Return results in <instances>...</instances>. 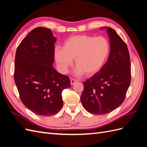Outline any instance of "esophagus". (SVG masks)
<instances>
[{"instance_id": "1", "label": "esophagus", "mask_w": 147, "mask_h": 147, "mask_svg": "<svg viewBox=\"0 0 147 147\" xmlns=\"http://www.w3.org/2000/svg\"><path fill=\"white\" fill-rule=\"evenodd\" d=\"M77 82H78L77 80H75V79H71V80H70V84H72H72H74V83H76Z\"/></svg>"}]
</instances>
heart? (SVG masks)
I'll use <instances>...</instances> for the list:
<instances>
[{"label":"heart","mask_w":147,"mask_h":147,"mask_svg":"<svg viewBox=\"0 0 147 147\" xmlns=\"http://www.w3.org/2000/svg\"><path fill=\"white\" fill-rule=\"evenodd\" d=\"M110 51L109 40L103 36L78 35L70 37L56 48L54 55L61 72L66 73L75 59L77 75H92L102 68Z\"/></svg>","instance_id":"heart-1"}]
</instances>
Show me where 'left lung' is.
<instances>
[{"label":"left lung","instance_id":"obj_1","mask_svg":"<svg viewBox=\"0 0 147 147\" xmlns=\"http://www.w3.org/2000/svg\"><path fill=\"white\" fill-rule=\"evenodd\" d=\"M107 33L110 44L108 60L99 72L83 82L80 97L84 109L95 115L109 113L118 108L125 99L131 80L126 43L112 28H107Z\"/></svg>","mask_w":147,"mask_h":147}]
</instances>
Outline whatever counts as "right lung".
I'll list each match as a JSON object with an SVG mask.
<instances>
[{
  "mask_svg": "<svg viewBox=\"0 0 147 147\" xmlns=\"http://www.w3.org/2000/svg\"><path fill=\"white\" fill-rule=\"evenodd\" d=\"M56 38L50 29L38 27L17 48L14 79L23 104L35 114L51 116L63 107L62 92L70 87L69 77L53 67Z\"/></svg>",
  "mask_w": 147,
  "mask_h": 147,
  "instance_id": "1",
  "label": "right lung"
}]
</instances>
